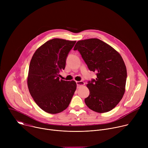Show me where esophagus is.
Listing matches in <instances>:
<instances>
[{
    "mask_svg": "<svg viewBox=\"0 0 148 148\" xmlns=\"http://www.w3.org/2000/svg\"><path fill=\"white\" fill-rule=\"evenodd\" d=\"M76 83H77V87H79L81 86H84V84H85V82H84V81H76Z\"/></svg>",
    "mask_w": 148,
    "mask_h": 148,
    "instance_id": "34e87169",
    "label": "esophagus"
}]
</instances>
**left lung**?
Masks as SVG:
<instances>
[{"label": "left lung", "instance_id": "1", "mask_svg": "<svg viewBox=\"0 0 148 148\" xmlns=\"http://www.w3.org/2000/svg\"><path fill=\"white\" fill-rule=\"evenodd\" d=\"M97 78L88 81L89 96L85 99L91 110L103 113L114 108L125 91L127 72L125 62L113 47L98 38L79 40L74 46Z\"/></svg>", "mask_w": 148, "mask_h": 148}]
</instances>
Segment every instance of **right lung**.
<instances>
[{
	"label": "right lung",
	"mask_w": 148,
	"mask_h": 148,
	"mask_svg": "<svg viewBox=\"0 0 148 148\" xmlns=\"http://www.w3.org/2000/svg\"><path fill=\"white\" fill-rule=\"evenodd\" d=\"M76 41L53 38L34 53L29 65L27 86L38 106L49 114L65 110L71 102L77 84L60 79L59 73L66 67V59Z\"/></svg>",
	"instance_id": "add662e5"
}]
</instances>
